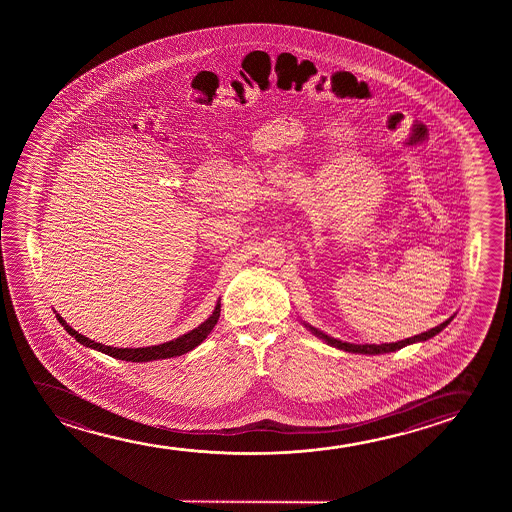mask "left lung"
I'll return each mask as SVG.
<instances>
[{
  "mask_svg": "<svg viewBox=\"0 0 512 512\" xmlns=\"http://www.w3.org/2000/svg\"><path fill=\"white\" fill-rule=\"evenodd\" d=\"M453 320V316L448 318L446 322H442L441 325H437L434 329L427 330V332H421L418 336L409 337V339H404V341H397V343H385V344H353V343H343V341H339V339H334V337L327 336V334H323L322 330L315 329V327H311V325H306L315 336L323 339L325 343L330 344V346H334V348H339V350L350 351V353H362V355H379V353H390V351H397L400 348H404L407 344L413 343H421V341H427L430 337L437 336L442 329H446L448 327V323Z\"/></svg>",
  "mask_w": 512,
  "mask_h": 512,
  "instance_id": "8db88e82",
  "label": "left lung"
}]
</instances>
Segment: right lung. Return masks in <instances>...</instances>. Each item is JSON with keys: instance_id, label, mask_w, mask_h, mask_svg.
I'll return each mask as SVG.
<instances>
[{"instance_id": "right-lung-1", "label": "right lung", "mask_w": 512, "mask_h": 512, "mask_svg": "<svg viewBox=\"0 0 512 512\" xmlns=\"http://www.w3.org/2000/svg\"><path fill=\"white\" fill-rule=\"evenodd\" d=\"M56 316L59 323L66 329V332L75 337L78 343L87 346V348L101 351V353H105V355L119 358V360H126V362H152V360H161V358L180 357L183 353L194 350L196 346L203 343L204 339H206L211 330H213V327L217 325L218 318H220V302H217L213 315H211L206 322L201 323L197 329L190 330L187 334L176 337V339L168 341V343L157 344V346H147V348H113V346L94 343L89 337L82 336V334H78L77 330L71 329L70 325L64 322L63 316Z\"/></svg>"}]
</instances>
